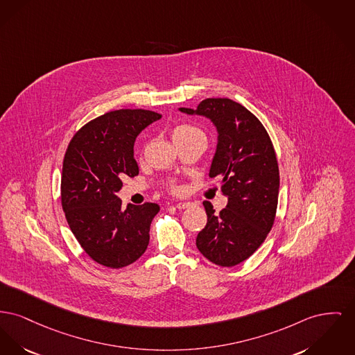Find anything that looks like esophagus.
<instances>
[{"instance_id":"34e87169","label":"esophagus","mask_w":355,"mask_h":355,"mask_svg":"<svg viewBox=\"0 0 355 355\" xmlns=\"http://www.w3.org/2000/svg\"><path fill=\"white\" fill-rule=\"evenodd\" d=\"M191 207V202H178L177 205H175V208L180 209V210H182V209L190 208Z\"/></svg>"}]
</instances>
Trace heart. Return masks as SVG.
<instances>
[{"mask_svg":"<svg viewBox=\"0 0 355 355\" xmlns=\"http://www.w3.org/2000/svg\"><path fill=\"white\" fill-rule=\"evenodd\" d=\"M171 138H173L174 144L197 141V139L207 141V135L201 128H198L196 125H188V123L175 125L171 131ZM173 189L178 190V188H175V187H173Z\"/></svg>","mask_w":355,"mask_h":355,"instance_id":"heart-1","label":"heart"}]
</instances>
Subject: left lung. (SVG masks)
<instances>
[{
    "mask_svg": "<svg viewBox=\"0 0 355 355\" xmlns=\"http://www.w3.org/2000/svg\"><path fill=\"white\" fill-rule=\"evenodd\" d=\"M188 115L208 118L217 130L209 177L220 178L227 208L216 213L204 201L208 223L196 245L209 261L233 267L252 256L270 233L277 208L279 166L268 132L244 105L209 98Z\"/></svg>",
    "mask_w": 355,
    "mask_h": 355,
    "instance_id": "left-lung-1",
    "label": "left lung"
}]
</instances>
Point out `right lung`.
I'll return each mask as SVG.
<instances>
[{"instance_id": "add662e5", "label": "right lung", "mask_w": 355, "mask_h": 355, "mask_svg": "<svg viewBox=\"0 0 355 355\" xmlns=\"http://www.w3.org/2000/svg\"><path fill=\"white\" fill-rule=\"evenodd\" d=\"M162 115L148 110H116L83 125L65 151L62 205L84 252L108 268L137 261L147 250L150 225L159 205L128 204L116 193L125 175L135 177L134 142Z\"/></svg>"}]
</instances>
